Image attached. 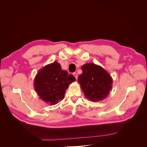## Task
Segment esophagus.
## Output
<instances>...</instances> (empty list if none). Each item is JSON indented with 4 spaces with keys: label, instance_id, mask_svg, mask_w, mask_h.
<instances>
[{
    "label": "esophagus",
    "instance_id": "esophagus-1",
    "mask_svg": "<svg viewBox=\"0 0 147 147\" xmlns=\"http://www.w3.org/2000/svg\"><path fill=\"white\" fill-rule=\"evenodd\" d=\"M73 75H74V76L75 77V78H76V80H77V78H78V75H77V73H75H75H74V74H73Z\"/></svg>",
    "mask_w": 147,
    "mask_h": 147
}]
</instances>
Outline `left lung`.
I'll return each mask as SVG.
<instances>
[{
    "instance_id": "obj_1",
    "label": "left lung",
    "mask_w": 147,
    "mask_h": 147,
    "mask_svg": "<svg viewBox=\"0 0 147 147\" xmlns=\"http://www.w3.org/2000/svg\"><path fill=\"white\" fill-rule=\"evenodd\" d=\"M78 82L86 98L94 102L105 99L112 88L110 75L101 66L91 63L84 64Z\"/></svg>"
}]
</instances>
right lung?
<instances>
[{"label": "right lung", "instance_id": "1", "mask_svg": "<svg viewBox=\"0 0 147 147\" xmlns=\"http://www.w3.org/2000/svg\"><path fill=\"white\" fill-rule=\"evenodd\" d=\"M75 78L61 69L57 62L45 65L37 72L34 81L35 91L40 99L51 105L58 103L64 97L69 84Z\"/></svg>", "mask_w": 147, "mask_h": 147}]
</instances>
